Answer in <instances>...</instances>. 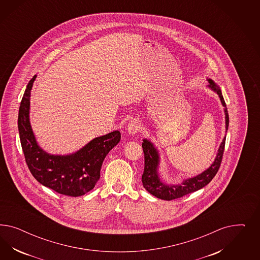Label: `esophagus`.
I'll return each instance as SVG.
<instances>
[{
    "mask_svg": "<svg viewBox=\"0 0 260 260\" xmlns=\"http://www.w3.org/2000/svg\"><path fill=\"white\" fill-rule=\"evenodd\" d=\"M141 128V124L136 119H133L127 125V133L129 135H135Z\"/></svg>",
    "mask_w": 260,
    "mask_h": 260,
    "instance_id": "obj_1",
    "label": "esophagus"
}]
</instances>
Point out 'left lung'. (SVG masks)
<instances>
[{
    "label": "left lung",
    "instance_id": "left-lung-1",
    "mask_svg": "<svg viewBox=\"0 0 260 260\" xmlns=\"http://www.w3.org/2000/svg\"><path fill=\"white\" fill-rule=\"evenodd\" d=\"M208 81L210 83L208 87L212 88L213 91H215L218 94L221 103L224 107L226 132H227L229 126L228 110L226 108V104L224 101L221 89L213 80L208 79ZM225 141H226V137H224L223 141L220 144V147L218 149L216 157L209 169H207L203 173L198 174L192 178L184 180L179 185H167L161 181L160 176L158 174V166L160 161L158 150L155 149V147L150 140L144 139L142 143V148H143L144 156H145V168L142 175V183L144 188L147 189L150 194L160 199L169 200V201L176 198H180L184 196L189 194L190 192L202 189L206 185H208L210 182L212 181V179L219 170L222 157H223L224 148H225Z\"/></svg>",
    "mask_w": 260,
    "mask_h": 260
}]
</instances>
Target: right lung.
Here are the masks:
<instances>
[{
	"label": "right lung",
	"mask_w": 260,
	"mask_h": 260,
	"mask_svg": "<svg viewBox=\"0 0 260 260\" xmlns=\"http://www.w3.org/2000/svg\"><path fill=\"white\" fill-rule=\"evenodd\" d=\"M36 75L27 84L19 109L18 128L26 165L42 185L68 197H81L95 187L103 161L118 144V131L96 137L81 150L69 155H53L37 144L29 122L30 91Z\"/></svg>",
	"instance_id": "right-lung-1"
}]
</instances>
